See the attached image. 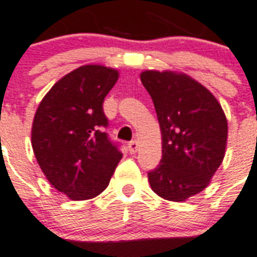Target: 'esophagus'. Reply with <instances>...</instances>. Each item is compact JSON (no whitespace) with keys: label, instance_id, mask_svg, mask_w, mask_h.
<instances>
[{"label":"esophagus","instance_id":"obj_1","mask_svg":"<svg viewBox=\"0 0 257 257\" xmlns=\"http://www.w3.org/2000/svg\"><path fill=\"white\" fill-rule=\"evenodd\" d=\"M128 150L131 154H135V152H137V150H139V143H137L136 140H132V142L128 144Z\"/></svg>","mask_w":257,"mask_h":257}]
</instances>
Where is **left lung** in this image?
I'll use <instances>...</instances> for the list:
<instances>
[{
    "mask_svg": "<svg viewBox=\"0 0 257 257\" xmlns=\"http://www.w3.org/2000/svg\"><path fill=\"white\" fill-rule=\"evenodd\" d=\"M162 131V160L148 172L155 193L181 202L201 193L222 163L228 122L214 95L185 74L144 71Z\"/></svg>",
    "mask_w": 257,
    "mask_h": 257,
    "instance_id": "8db88e82",
    "label": "left lung"
}]
</instances>
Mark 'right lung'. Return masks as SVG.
Masks as SVG:
<instances>
[{"instance_id": "right-lung-1", "label": "right lung", "mask_w": 257, "mask_h": 257, "mask_svg": "<svg viewBox=\"0 0 257 257\" xmlns=\"http://www.w3.org/2000/svg\"><path fill=\"white\" fill-rule=\"evenodd\" d=\"M118 71L98 64L76 68L43 98L32 125V148L47 179L74 201L106 189L122 158L105 132L103 101Z\"/></svg>"}]
</instances>
